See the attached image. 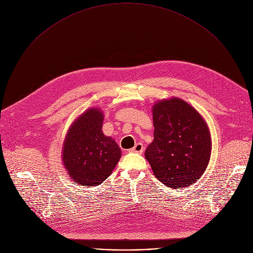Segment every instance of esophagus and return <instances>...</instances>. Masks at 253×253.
Here are the masks:
<instances>
[{
	"label": "esophagus",
	"instance_id": "1",
	"mask_svg": "<svg viewBox=\"0 0 253 253\" xmlns=\"http://www.w3.org/2000/svg\"><path fill=\"white\" fill-rule=\"evenodd\" d=\"M143 150H144V146L142 143H137L132 149H130V151L134 152V153H142Z\"/></svg>",
	"mask_w": 253,
	"mask_h": 253
}]
</instances>
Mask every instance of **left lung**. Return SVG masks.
I'll return each mask as SVG.
<instances>
[{"label": "left lung", "instance_id": "obj_1", "mask_svg": "<svg viewBox=\"0 0 253 253\" xmlns=\"http://www.w3.org/2000/svg\"><path fill=\"white\" fill-rule=\"evenodd\" d=\"M154 140L145 158L155 177L167 187L179 189L197 181L211 154V137L202 116L180 98L164 99L152 108Z\"/></svg>", "mask_w": 253, "mask_h": 253}]
</instances>
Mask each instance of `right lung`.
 <instances>
[{
  "label": "right lung",
  "mask_w": 253,
  "mask_h": 253,
  "mask_svg": "<svg viewBox=\"0 0 253 253\" xmlns=\"http://www.w3.org/2000/svg\"><path fill=\"white\" fill-rule=\"evenodd\" d=\"M104 115L90 108L71 125L66 135L62 160L74 184L97 186L109 177L121 158L118 144L102 131Z\"/></svg>",
  "instance_id": "1"
}]
</instances>
